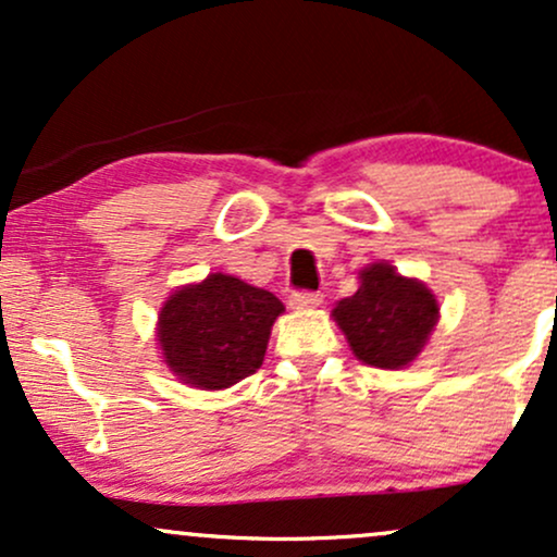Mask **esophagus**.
Returning <instances> with one entry per match:
<instances>
[{"mask_svg": "<svg viewBox=\"0 0 557 557\" xmlns=\"http://www.w3.org/2000/svg\"><path fill=\"white\" fill-rule=\"evenodd\" d=\"M322 296L319 293H309V290H298L290 296V309H298V311H306V309H317V306H322Z\"/></svg>", "mask_w": 557, "mask_h": 557, "instance_id": "obj_1", "label": "esophagus"}]
</instances>
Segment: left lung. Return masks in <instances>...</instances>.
I'll list each match as a JSON object with an SVG mask.
<instances>
[{
  "instance_id": "left-lung-1",
  "label": "left lung",
  "mask_w": 557,
  "mask_h": 557,
  "mask_svg": "<svg viewBox=\"0 0 557 557\" xmlns=\"http://www.w3.org/2000/svg\"><path fill=\"white\" fill-rule=\"evenodd\" d=\"M359 290L332 309L356 359L376 369H403L421 354L440 319L424 283L376 261L359 272Z\"/></svg>"
}]
</instances>
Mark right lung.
Listing matches in <instances>:
<instances>
[{"label":"right lung","mask_w":557,"mask_h":557,"mask_svg":"<svg viewBox=\"0 0 557 557\" xmlns=\"http://www.w3.org/2000/svg\"><path fill=\"white\" fill-rule=\"evenodd\" d=\"M283 311L270 290L214 272L201 283L177 287L164 300L157 341L177 380L225 389L261 367L272 324Z\"/></svg>","instance_id":"1"}]
</instances>
